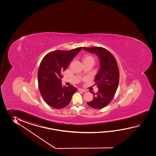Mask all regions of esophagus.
<instances>
[{"label":"esophagus","instance_id":"34e87169","mask_svg":"<svg viewBox=\"0 0 156 156\" xmlns=\"http://www.w3.org/2000/svg\"><path fill=\"white\" fill-rule=\"evenodd\" d=\"M78 90H79V91H82V92H83V93H85V92H86V90L83 89H80V88H79V89Z\"/></svg>","mask_w":156,"mask_h":156}]
</instances>
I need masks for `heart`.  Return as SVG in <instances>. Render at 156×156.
Masks as SVG:
<instances>
[{"instance_id": "b5f03b06", "label": "heart", "mask_w": 156, "mask_h": 156, "mask_svg": "<svg viewBox=\"0 0 156 156\" xmlns=\"http://www.w3.org/2000/svg\"><path fill=\"white\" fill-rule=\"evenodd\" d=\"M93 60L94 61H95V59H94V58L93 57L91 56H86L85 58H84V61H85V60Z\"/></svg>"}]
</instances>
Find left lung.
I'll return each instance as SVG.
<instances>
[{"label":"left lung","mask_w":156,"mask_h":156,"mask_svg":"<svg viewBox=\"0 0 156 156\" xmlns=\"http://www.w3.org/2000/svg\"><path fill=\"white\" fill-rule=\"evenodd\" d=\"M83 49L96 54L100 62L99 70L95 78L99 90L96 93L90 91L94 94V99L87 104L94 109H102L111 102L116 93L119 81L118 64L113 55L103 47H83Z\"/></svg>","instance_id":"left-lung-1"}]
</instances>
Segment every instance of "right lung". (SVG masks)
Segmentation results:
<instances>
[{
  "label": "right lung",
  "instance_id": "add662e5",
  "mask_svg": "<svg viewBox=\"0 0 156 156\" xmlns=\"http://www.w3.org/2000/svg\"><path fill=\"white\" fill-rule=\"evenodd\" d=\"M83 47L69 51L56 50L43 57L38 71V83L44 101L55 109L67 106L77 89L73 85H61L62 73L66 70L73 57Z\"/></svg>",
  "mask_w": 156,
  "mask_h": 156
}]
</instances>
